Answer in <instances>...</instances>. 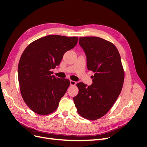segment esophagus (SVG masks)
Instances as JSON below:
<instances>
[{"label":"esophagus","instance_id":"esophagus-1","mask_svg":"<svg viewBox=\"0 0 147 147\" xmlns=\"http://www.w3.org/2000/svg\"><path fill=\"white\" fill-rule=\"evenodd\" d=\"M70 85H75V84H76V82L73 80H70Z\"/></svg>","mask_w":147,"mask_h":147}]
</instances>
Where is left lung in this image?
Here are the masks:
<instances>
[{
  "label": "left lung",
  "instance_id": "obj_1",
  "mask_svg": "<svg viewBox=\"0 0 147 147\" xmlns=\"http://www.w3.org/2000/svg\"><path fill=\"white\" fill-rule=\"evenodd\" d=\"M79 45L87 58V67L94 72L92 84L82 82L74 97L77 112L90 120L99 119L107 113L121 91L124 72L119 53L112 43L97 37H80Z\"/></svg>",
  "mask_w": 147,
  "mask_h": 147
}]
</instances>
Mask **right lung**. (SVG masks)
<instances>
[{"instance_id":"right-lung-1","label":"right lung","mask_w":147,"mask_h":147,"mask_svg":"<svg viewBox=\"0 0 147 147\" xmlns=\"http://www.w3.org/2000/svg\"><path fill=\"white\" fill-rule=\"evenodd\" d=\"M78 37L50 35L38 38L26 47L18 64V81L22 97L38 115L50 114L70 85L68 79L52 75L64 53L74 48Z\"/></svg>"}]
</instances>
